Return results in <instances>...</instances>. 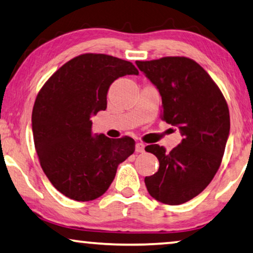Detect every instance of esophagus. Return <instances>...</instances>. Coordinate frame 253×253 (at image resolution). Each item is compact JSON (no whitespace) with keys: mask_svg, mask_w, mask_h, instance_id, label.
I'll list each match as a JSON object with an SVG mask.
<instances>
[{"mask_svg":"<svg viewBox=\"0 0 253 253\" xmlns=\"http://www.w3.org/2000/svg\"><path fill=\"white\" fill-rule=\"evenodd\" d=\"M145 151V145L143 143H137L136 144V152L137 153H143Z\"/></svg>","mask_w":253,"mask_h":253,"instance_id":"34e87169","label":"esophagus"}]
</instances>
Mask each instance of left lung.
<instances>
[{"mask_svg": "<svg viewBox=\"0 0 253 253\" xmlns=\"http://www.w3.org/2000/svg\"><path fill=\"white\" fill-rule=\"evenodd\" d=\"M136 64L160 93L161 120L178 127L183 137L169 153L157 144L145 147L160 164L145 184L158 202L179 205L198 196L216 174L229 137V109L213 79L191 58Z\"/></svg>", "mask_w": 253, "mask_h": 253, "instance_id": "obj_1", "label": "left lung"}]
</instances>
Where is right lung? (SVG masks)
Instances as JSON below:
<instances>
[{
    "instance_id": "obj_1",
    "label": "right lung",
    "mask_w": 253,
    "mask_h": 253,
    "mask_svg": "<svg viewBox=\"0 0 253 253\" xmlns=\"http://www.w3.org/2000/svg\"><path fill=\"white\" fill-rule=\"evenodd\" d=\"M138 74L131 62L84 54L62 65L40 89L32 112L34 146L43 172L62 195L77 202L99 198L134 152L132 138L93 133L91 117L107 108L114 81Z\"/></svg>"
}]
</instances>
